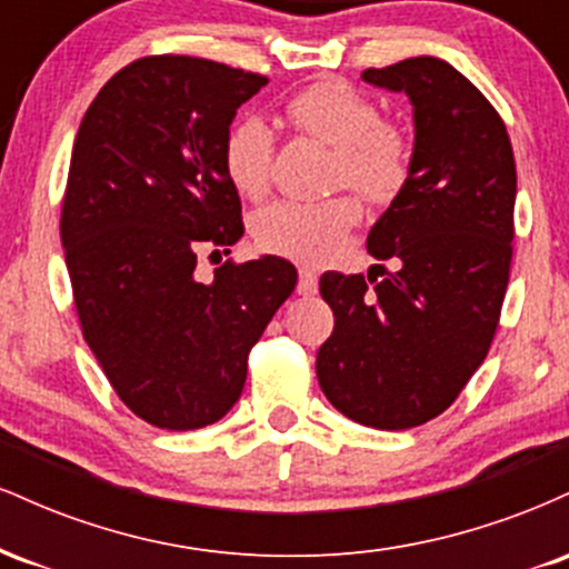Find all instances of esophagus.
<instances>
[{
    "label": "esophagus",
    "instance_id": "34e87169",
    "mask_svg": "<svg viewBox=\"0 0 569 569\" xmlns=\"http://www.w3.org/2000/svg\"><path fill=\"white\" fill-rule=\"evenodd\" d=\"M297 291L302 293V297H312V293L318 291V278L312 276V272L302 270V272H299V283H297Z\"/></svg>",
    "mask_w": 569,
    "mask_h": 569
}]
</instances>
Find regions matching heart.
<instances>
[{"label": "heart", "instance_id": "heart-1", "mask_svg": "<svg viewBox=\"0 0 569 569\" xmlns=\"http://www.w3.org/2000/svg\"><path fill=\"white\" fill-rule=\"evenodd\" d=\"M286 117L297 130L337 149V184H348L369 200H390L407 184L411 149L396 126L380 122L367 96L348 82H316L286 103ZM276 136L259 117H243L227 130L221 160L227 179L246 198H262L270 187ZM361 219V206L350 194L299 202L278 200L253 219V240L267 253L316 264L337 251L342 238Z\"/></svg>", "mask_w": 569, "mask_h": 569}]
</instances>
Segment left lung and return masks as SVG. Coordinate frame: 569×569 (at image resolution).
I'll return each instance as SVG.
<instances>
[{
	"instance_id": "obj_1",
	"label": "left lung",
	"mask_w": 569,
	"mask_h": 569,
	"mask_svg": "<svg viewBox=\"0 0 569 569\" xmlns=\"http://www.w3.org/2000/svg\"><path fill=\"white\" fill-rule=\"evenodd\" d=\"M361 77L415 107L407 184L367 238L371 257L401 267L380 283L323 272L335 331L316 371L345 417L403 430L452 407L487 358L511 270L516 162L492 103L441 58Z\"/></svg>"
}]
</instances>
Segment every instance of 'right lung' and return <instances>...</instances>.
I'll return each mask as SVG.
<instances>
[{
	"label": "right lung",
	"mask_w": 569,
	"mask_h": 569,
	"mask_svg": "<svg viewBox=\"0 0 569 569\" xmlns=\"http://www.w3.org/2000/svg\"><path fill=\"white\" fill-rule=\"evenodd\" d=\"M267 77L192 56H149L98 90L77 130L61 243L82 337L114 393L166 430L221 420L248 352L297 286L280 257L194 278L200 248L243 238L221 147Z\"/></svg>",
	"instance_id": "add662e5"
}]
</instances>
